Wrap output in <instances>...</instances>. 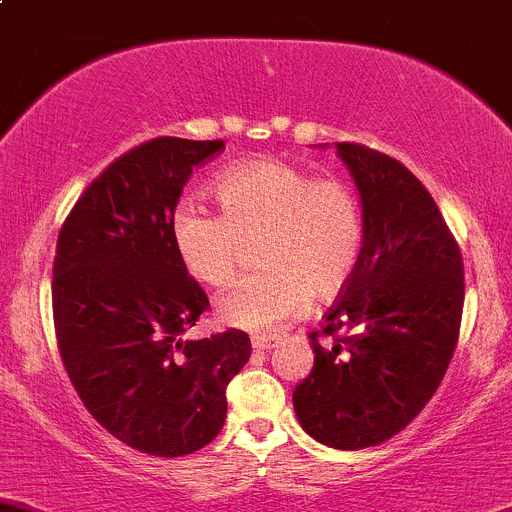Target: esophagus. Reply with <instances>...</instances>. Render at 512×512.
Wrapping results in <instances>:
<instances>
[{
  "instance_id": "34e87169",
  "label": "esophagus",
  "mask_w": 512,
  "mask_h": 512,
  "mask_svg": "<svg viewBox=\"0 0 512 512\" xmlns=\"http://www.w3.org/2000/svg\"><path fill=\"white\" fill-rule=\"evenodd\" d=\"M251 345H254V350H258V352H268V350H273V347L278 345V337L256 335L254 340H251Z\"/></svg>"
}]
</instances>
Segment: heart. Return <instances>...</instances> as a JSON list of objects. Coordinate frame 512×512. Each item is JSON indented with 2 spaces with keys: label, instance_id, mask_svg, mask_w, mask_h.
<instances>
[{
  "label": "heart",
  "instance_id": "1",
  "mask_svg": "<svg viewBox=\"0 0 512 512\" xmlns=\"http://www.w3.org/2000/svg\"><path fill=\"white\" fill-rule=\"evenodd\" d=\"M221 214L182 202L170 221L184 271L204 286H226L246 244L261 271L241 278L219 300L231 328L271 333L303 313L310 293L330 298L350 283L362 254V209L335 179H315L283 160H249L212 184Z\"/></svg>",
  "mask_w": 512,
  "mask_h": 512
}]
</instances>
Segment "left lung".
<instances>
[{
  "label": "left lung",
  "mask_w": 512,
  "mask_h": 512,
  "mask_svg": "<svg viewBox=\"0 0 512 512\" xmlns=\"http://www.w3.org/2000/svg\"><path fill=\"white\" fill-rule=\"evenodd\" d=\"M328 147V145H320ZM362 204V254L325 318L333 347L310 335L315 365L293 389L305 434L357 451L392 439L444 379L463 313V261L439 207L402 162L335 142Z\"/></svg>",
  "instance_id": "8db88e82"
}]
</instances>
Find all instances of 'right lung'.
<instances>
[{
  "label": "right lung",
  "instance_id": "right-lung-1",
  "mask_svg": "<svg viewBox=\"0 0 512 512\" xmlns=\"http://www.w3.org/2000/svg\"><path fill=\"white\" fill-rule=\"evenodd\" d=\"M221 140L157 138L110 162L59 231L54 325L63 367L115 439L162 458L209 444L226 419V384L251 340L184 333L209 300L172 246L170 221L192 167Z\"/></svg>",
  "mask_w": 512,
  "mask_h": 512
}]
</instances>
